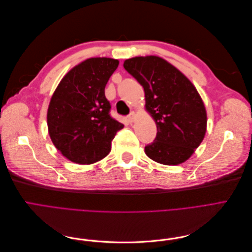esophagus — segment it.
Listing matches in <instances>:
<instances>
[{"mask_svg": "<svg viewBox=\"0 0 252 252\" xmlns=\"http://www.w3.org/2000/svg\"><path fill=\"white\" fill-rule=\"evenodd\" d=\"M134 118H135L134 112H130V114H129V116H127V121L129 122V123H132V122L134 121Z\"/></svg>", "mask_w": 252, "mask_h": 252, "instance_id": "34e87169", "label": "esophagus"}]
</instances>
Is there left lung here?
<instances>
[{
	"instance_id": "left-lung-1",
	"label": "left lung",
	"mask_w": 252,
	"mask_h": 252,
	"mask_svg": "<svg viewBox=\"0 0 252 252\" xmlns=\"http://www.w3.org/2000/svg\"><path fill=\"white\" fill-rule=\"evenodd\" d=\"M124 68L144 88L146 110L157 124L155 141L145 154L164 165H179L200 146L207 127L202 98L184 74L164 59L135 57Z\"/></svg>"
}]
</instances>
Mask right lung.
Instances as JSON below:
<instances>
[{
  "label": "right lung",
  "instance_id": "obj_1",
  "mask_svg": "<svg viewBox=\"0 0 252 252\" xmlns=\"http://www.w3.org/2000/svg\"><path fill=\"white\" fill-rule=\"evenodd\" d=\"M119 66L110 58H91L68 72L58 85L47 111L50 139L69 161L93 164L111 150L124 125L110 116L105 86Z\"/></svg>",
  "mask_w": 252,
  "mask_h": 252
}]
</instances>
